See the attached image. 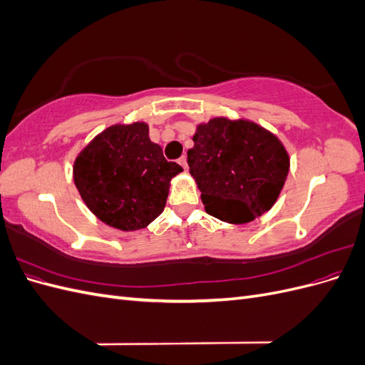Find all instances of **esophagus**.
<instances>
[{
  "label": "esophagus",
  "mask_w": 365,
  "mask_h": 365,
  "mask_svg": "<svg viewBox=\"0 0 365 365\" xmlns=\"http://www.w3.org/2000/svg\"><path fill=\"white\" fill-rule=\"evenodd\" d=\"M178 163L182 165V169H184V170L189 169V165H187V157H185V155H182V157L178 160Z\"/></svg>",
  "instance_id": "34e87169"
}]
</instances>
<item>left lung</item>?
<instances>
[{"label":"left lung","instance_id":"8db88e82","mask_svg":"<svg viewBox=\"0 0 365 365\" xmlns=\"http://www.w3.org/2000/svg\"><path fill=\"white\" fill-rule=\"evenodd\" d=\"M193 141L187 163L208 215L245 224L277 201L289 157L271 132L247 120L213 118L197 126Z\"/></svg>","mask_w":365,"mask_h":365}]
</instances>
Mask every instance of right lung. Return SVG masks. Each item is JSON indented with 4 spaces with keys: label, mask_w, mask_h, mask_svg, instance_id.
<instances>
[{
    "label": "right lung",
    "mask_w": 365,
    "mask_h": 365,
    "mask_svg": "<svg viewBox=\"0 0 365 365\" xmlns=\"http://www.w3.org/2000/svg\"><path fill=\"white\" fill-rule=\"evenodd\" d=\"M182 172L149 138L146 123L105 129L76 158L74 184L91 212L109 227L134 231L164 210L170 180Z\"/></svg>",
    "instance_id": "right-lung-1"
}]
</instances>
